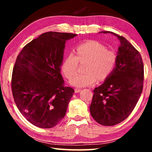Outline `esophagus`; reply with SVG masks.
<instances>
[{
	"label": "esophagus",
	"mask_w": 152,
	"mask_h": 152,
	"mask_svg": "<svg viewBox=\"0 0 152 152\" xmlns=\"http://www.w3.org/2000/svg\"><path fill=\"white\" fill-rule=\"evenodd\" d=\"M74 91H75L76 93H78V92H80L82 90L80 88H75V90H74Z\"/></svg>",
	"instance_id": "1"
}]
</instances>
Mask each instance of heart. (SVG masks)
Listing matches in <instances>:
<instances>
[{
  "label": "heart",
  "instance_id": "b5f03b06",
  "mask_svg": "<svg viewBox=\"0 0 152 152\" xmlns=\"http://www.w3.org/2000/svg\"><path fill=\"white\" fill-rule=\"evenodd\" d=\"M76 56L70 53L62 63L61 69L67 78L70 79L77 72L78 61H88L85 74L78 75L71 79L70 83L75 87L92 86L98 78L104 80L112 72L117 58L113 51L107 50L101 43L94 41L79 45L76 49Z\"/></svg>",
  "mask_w": 152,
  "mask_h": 152
}]
</instances>
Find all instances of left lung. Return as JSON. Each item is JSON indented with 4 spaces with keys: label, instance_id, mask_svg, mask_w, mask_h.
Returning a JSON list of instances; mask_svg holds the SVG:
<instances>
[{
    "label": "left lung",
    "instance_id": "8db88e82",
    "mask_svg": "<svg viewBox=\"0 0 152 152\" xmlns=\"http://www.w3.org/2000/svg\"><path fill=\"white\" fill-rule=\"evenodd\" d=\"M119 40L115 66L103 83L95 88L90 107L99 124L113 126L122 122L133 111L143 90V64L139 51L122 36L111 31Z\"/></svg>",
    "mask_w": 152,
    "mask_h": 152
}]
</instances>
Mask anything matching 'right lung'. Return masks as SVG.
Wrapping results in <instances>:
<instances>
[{
	"instance_id": "obj_1",
	"label": "right lung",
	"mask_w": 152,
	"mask_h": 152,
	"mask_svg": "<svg viewBox=\"0 0 152 152\" xmlns=\"http://www.w3.org/2000/svg\"><path fill=\"white\" fill-rule=\"evenodd\" d=\"M76 35L43 33L17 56L12 75L14 101L23 116L36 127L52 128L65 116L74 91L64 86L60 67L66 41Z\"/></svg>"
}]
</instances>
